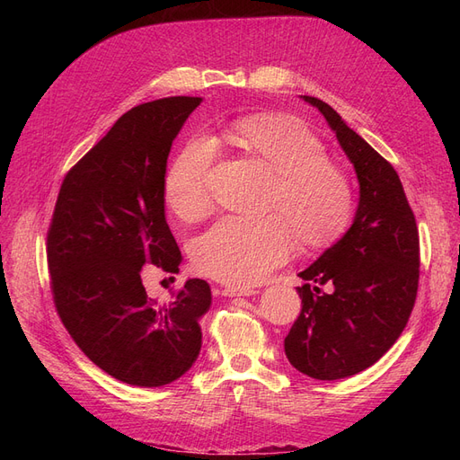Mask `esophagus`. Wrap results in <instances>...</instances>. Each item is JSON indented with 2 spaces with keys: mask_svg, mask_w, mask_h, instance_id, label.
<instances>
[{
  "mask_svg": "<svg viewBox=\"0 0 460 460\" xmlns=\"http://www.w3.org/2000/svg\"><path fill=\"white\" fill-rule=\"evenodd\" d=\"M253 294H257V291L255 289H252V288H225V289H222V296H225V297H245V296H253Z\"/></svg>",
  "mask_w": 460,
  "mask_h": 460,
  "instance_id": "1",
  "label": "esophagus"
}]
</instances>
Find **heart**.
<instances>
[{"label": "heart", "instance_id": "heart-1", "mask_svg": "<svg viewBox=\"0 0 460 460\" xmlns=\"http://www.w3.org/2000/svg\"><path fill=\"white\" fill-rule=\"evenodd\" d=\"M222 140L259 159L270 172L269 215L257 220L226 217L198 235L193 267L215 280L249 286L286 262L296 234L309 247L326 245L345 232L355 193L349 176L326 159L323 140L299 119L261 113L234 120ZM215 144L196 136L178 151L163 178V198L182 220H196L208 208V172Z\"/></svg>", "mask_w": 460, "mask_h": 460}]
</instances>
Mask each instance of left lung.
<instances>
[{
    "mask_svg": "<svg viewBox=\"0 0 460 460\" xmlns=\"http://www.w3.org/2000/svg\"><path fill=\"white\" fill-rule=\"evenodd\" d=\"M336 132L358 178L351 228L299 272L301 313L284 340L286 357L314 380H340L372 367L412 313L420 276L419 228L399 174L328 103L301 95ZM331 286L323 295L318 285Z\"/></svg>",
    "mask_w": 460,
    "mask_h": 460,
    "instance_id": "1",
    "label": "left lung"
}]
</instances>
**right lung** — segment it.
Returning <instances> with one entry per match:
<instances>
[{
  "label": "right lung",
  "mask_w": 460,
  "mask_h": 460,
  "mask_svg": "<svg viewBox=\"0 0 460 460\" xmlns=\"http://www.w3.org/2000/svg\"><path fill=\"white\" fill-rule=\"evenodd\" d=\"M201 97H163L124 113L66 172L48 230L51 294L93 365L140 387L178 380L201 351L211 288L191 278L172 303L147 297L146 264L178 272L163 178L172 140Z\"/></svg>",
  "instance_id": "right-lung-1"
}]
</instances>
